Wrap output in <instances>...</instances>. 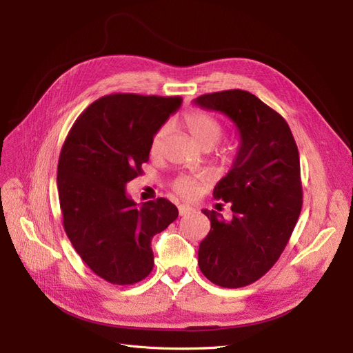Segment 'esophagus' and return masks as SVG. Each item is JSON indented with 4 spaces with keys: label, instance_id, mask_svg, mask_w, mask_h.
Returning <instances> with one entry per match:
<instances>
[{
    "label": "esophagus",
    "instance_id": "34e87169",
    "mask_svg": "<svg viewBox=\"0 0 353 353\" xmlns=\"http://www.w3.org/2000/svg\"><path fill=\"white\" fill-rule=\"evenodd\" d=\"M178 212H179L181 216H185V215H188V213L193 212V208L188 206V205H179Z\"/></svg>",
    "mask_w": 353,
    "mask_h": 353
}]
</instances>
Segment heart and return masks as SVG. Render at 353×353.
Returning a JSON list of instances; mask_svg holds the SVG:
<instances>
[{
  "label": "heart",
  "mask_w": 353,
  "mask_h": 353,
  "mask_svg": "<svg viewBox=\"0 0 353 353\" xmlns=\"http://www.w3.org/2000/svg\"><path fill=\"white\" fill-rule=\"evenodd\" d=\"M183 122L191 138H193L194 143L199 144L203 150H210V148L219 141L222 128L219 122L216 119H213L212 116L201 112H190L184 116ZM166 134H168V125L159 128L157 132L154 134L152 145H150V150L153 154H156L160 150ZM223 154H228V153H223ZM196 188H197L196 179L190 176H181L174 183V190L178 194L184 197L193 196L196 193Z\"/></svg>",
  "instance_id": "b5f03b06"
}]
</instances>
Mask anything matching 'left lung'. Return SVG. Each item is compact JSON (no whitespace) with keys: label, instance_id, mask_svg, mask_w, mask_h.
<instances>
[{"label":"left lung","instance_id":"8db88e82","mask_svg":"<svg viewBox=\"0 0 353 353\" xmlns=\"http://www.w3.org/2000/svg\"><path fill=\"white\" fill-rule=\"evenodd\" d=\"M194 104L225 114L240 137L231 169L213 190L232 218L201 210L210 231L199 245L200 271L221 287L249 285L279 261L301 215L297 145L284 117L249 91L205 94Z\"/></svg>","mask_w":353,"mask_h":353}]
</instances>
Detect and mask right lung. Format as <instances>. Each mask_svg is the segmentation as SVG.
<instances>
[{"instance_id": "right-lung-1", "label": "right lung", "mask_w": 353, "mask_h": 353, "mask_svg": "<svg viewBox=\"0 0 353 353\" xmlns=\"http://www.w3.org/2000/svg\"><path fill=\"white\" fill-rule=\"evenodd\" d=\"M183 99L110 94L85 110L63 144L57 188L63 227L88 268L112 284H135L152 272V240L178 218L160 197L141 208L126 184L143 174L159 128Z\"/></svg>"}]
</instances>
